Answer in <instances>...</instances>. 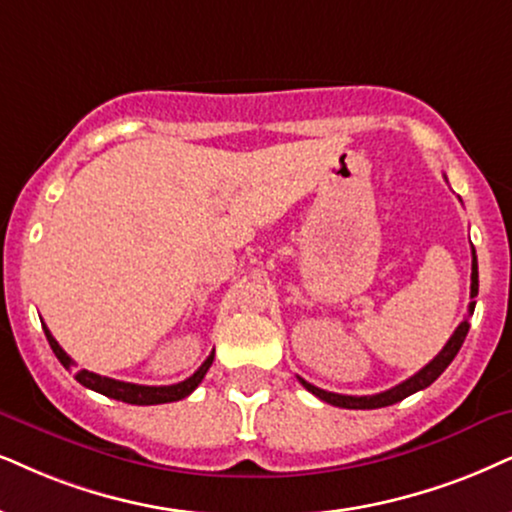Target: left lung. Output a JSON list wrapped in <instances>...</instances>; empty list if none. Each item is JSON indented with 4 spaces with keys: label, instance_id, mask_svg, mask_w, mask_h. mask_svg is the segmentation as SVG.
Returning a JSON list of instances; mask_svg holds the SVG:
<instances>
[{
    "label": "left lung",
    "instance_id": "8db88e82",
    "mask_svg": "<svg viewBox=\"0 0 512 512\" xmlns=\"http://www.w3.org/2000/svg\"><path fill=\"white\" fill-rule=\"evenodd\" d=\"M477 288H480V281H477V255H475V248H472V274H470V297L477 295ZM475 312V302H470L468 307V316H472ZM470 331V323L468 319L461 321V326L456 328L454 335H451L449 342L442 347V352L437 354L435 359L430 361L428 366L420 368L418 373H413L409 380H404V383L394 385L392 390H385L380 394H366V397H352V394H335V392H326L321 390V387H316L312 383H307L304 378H297L300 383L307 387L309 392L314 394V397H319L321 401H326V404H333V406H340V409H383V406H392L397 404V401L406 399L409 394L418 392V390H425V387L435 383L439 375L444 373V368L454 361V357L458 354V349H461L465 335Z\"/></svg>",
    "mask_w": 512,
    "mask_h": 512
}]
</instances>
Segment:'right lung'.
I'll return each instance as SVG.
<instances>
[{"instance_id":"1","label":"right lung","mask_w":512,"mask_h":512,"mask_svg":"<svg viewBox=\"0 0 512 512\" xmlns=\"http://www.w3.org/2000/svg\"><path fill=\"white\" fill-rule=\"evenodd\" d=\"M42 328H44V335H47L51 349H54L56 359L61 361V364L70 371V368L75 366V361L70 359L66 352H63V347L54 340V335L49 333V328L47 326H42ZM212 359H215V352H212L210 357L203 361V366H200L198 371L191 375V378L181 380V383H177V385H165V387H148V385L122 383V380L106 378V375L84 371V368H82V371L75 373V380L80 385L89 387V390H94V392H99V394H106V397H111V399L125 401V404H137V406L167 404V401H179V399L189 397V394L200 385V380L205 378V373H208V368L212 366Z\"/></svg>"}]
</instances>
